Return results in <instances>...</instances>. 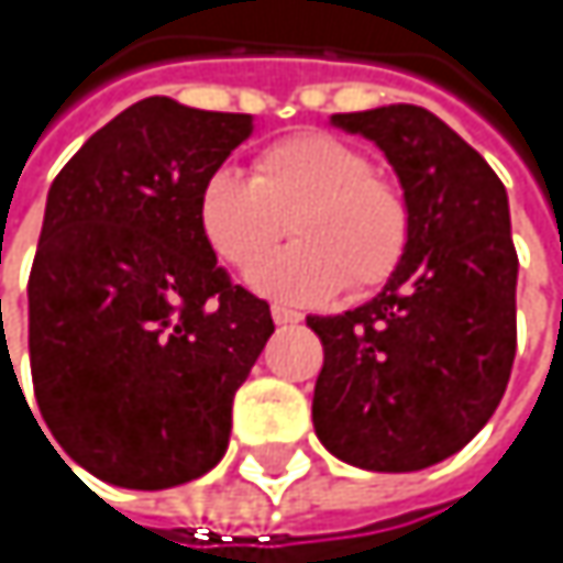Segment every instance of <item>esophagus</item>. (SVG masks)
<instances>
[{
  "mask_svg": "<svg viewBox=\"0 0 563 563\" xmlns=\"http://www.w3.org/2000/svg\"><path fill=\"white\" fill-rule=\"evenodd\" d=\"M271 316H274V322H277V325H292V322H299V319H302L296 309H286V306H274V309H271Z\"/></svg>",
  "mask_w": 563,
  "mask_h": 563,
  "instance_id": "1",
  "label": "esophagus"
}]
</instances>
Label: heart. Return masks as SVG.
Returning a JSON list of instances; mask_svg holds the SVG:
<instances>
[{"instance_id": "1", "label": "heart", "mask_w": 563, "mask_h": 563, "mask_svg": "<svg viewBox=\"0 0 563 563\" xmlns=\"http://www.w3.org/2000/svg\"><path fill=\"white\" fill-rule=\"evenodd\" d=\"M297 244L256 263L285 230ZM198 224L221 264L286 302H319L342 286L365 296L407 251L410 211L372 159L329 133H296L254 159V178L214 169L198 191Z\"/></svg>"}]
</instances>
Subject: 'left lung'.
<instances>
[{
  "label": "left lung",
  "mask_w": 563,
  "mask_h": 563,
  "mask_svg": "<svg viewBox=\"0 0 563 563\" xmlns=\"http://www.w3.org/2000/svg\"><path fill=\"white\" fill-rule=\"evenodd\" d=\"M332 126L388 156L410 238L375 299L306 319L325 352L316 437L358 470H427L486 427L511 375L518 254L506 185L423 107L335 113Z\"/></svg>",
  "instance_id": "obj_1"
}]
</instances>
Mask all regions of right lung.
Wrapping results in <instances>:
<instances>
[{"label": "right lung", "instance_id": "1", "mask_svg": "<svg viewBox=\"0 0 563 563\" xmlns=\"http://www.w3.org/2000/svg\"><path fill=\"white\" fill-rule=\"evenodd\" d=\"M251 133L247 113L146 97L52 181L29 277L32 385L60 450L110 486H181L228 450L274 319L218 267L198 191Z\"/></svg>", "mask_w": 563, "mask_h": 563}]
</instances>
